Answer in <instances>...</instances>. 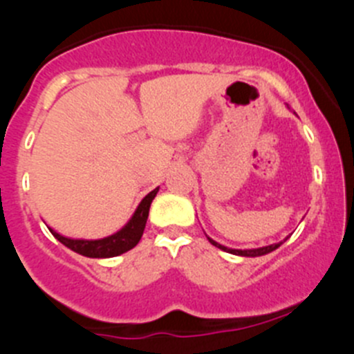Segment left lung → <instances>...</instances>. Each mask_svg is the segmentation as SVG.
Instances as JSON below:
<instances>
[{"label": "left lung", "mask_w": 354, "mask_h": 354, "mask_svg": "<svg viewBox=\"0 0 354 354\" xmlns=\"http://www.w3.org/2000/svg\"><path fill=\"white\" fill-rule=\"evenodd\" d=\"M207 240L210 241L214 246H217V248L224 250V252H230L233 253V255H241V257H260V255H266V253H270L274 252L276 248H279L281 245H283V241L281 243H274V245H269V246H262V248H252V250H234V248H227V246L217 243V241H214L212 238L207 236Z\"/></svg>", "instance_id": "1"}]
</instances>
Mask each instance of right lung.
Instances as JSON below:
<instances>
[{"label":"right lung","instance_id":"add662e5","mask_svg":"<svg viewBox=\"0 0 354 354\" xmlns=\"http://www.w3.org/2000/svg\"><path fill=\"white\" fill-rule=\"evenodd\" d=\"M157 192H159V188H156L151 194L145 195L142 198V202L138 203L137 210L133 212L131 219L118 233L111 234L108 238H102V240H73V238H66L63 234L56 233L55 230H51V233L55 234L56 240L62 241L68 248L84 257H91V259L118 257L121 253L131 250L133 246H137L138 241H140L145 230V223H147L149 209H151V203L157 195Z\"/></svg>","mask_w":354,"mask_h":354}]
</instances>
